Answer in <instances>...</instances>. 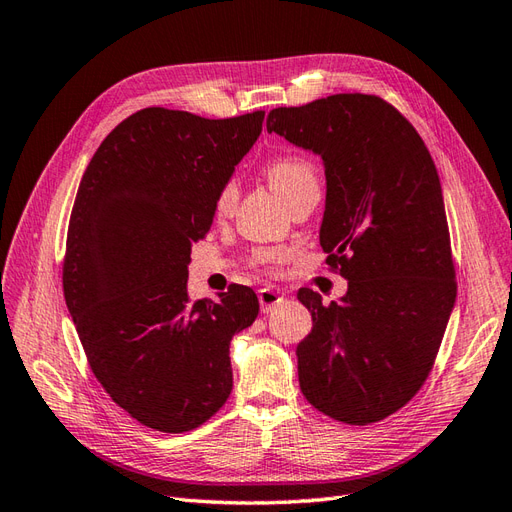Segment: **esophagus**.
<instances>
[{"label": "esophagus", "mask_w": 512, "mask_h": 512, "mask_svg": "<svg viewBox=\"0 0 512 512\" xmlns=\"http://www.w3.org/2000/svg\"><path fill=\"white\" fill-rule=\"evenodd\" d=\"M257 298H259V307H261V311H264V313L272 311L274 307L283 303L281 292L270 290V287H264V290H259V292H257Z\"/></svg>", "instance_id": "34e87169"}]
</instances>
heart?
<instances>
[{"mask_svg": "<svg viewBox=\"0 0 512 512\" xmlns=\"http://www.w3.org/2000/svg\"><path fill=\"white\" fill-rule=\"evenodd\" d=\"M266 177L283 201L292 199L300 190L318 186L316 162L298 153L274 157L266 166ZM235 201H238V183L229 179L222 183L214 196V216L227 218L233 212ZM287 259H290V251H285V248H264V251L253 253L251 264L255 270L264 274H277Z\"/></svg>", "mask_w": 512, "mask_h": 512, "instance_id": "obj_1", "label": "heart"}]
</instances>
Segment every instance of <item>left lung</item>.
Segmentation results:
<instances>
[{
    "label": "left lung",
    "mask_w": 512,
    "mask_h": 512,
    "mask_svg": "<svg viewBox=\"0 0 512 512\" xmlns=\"http://www.w3.org/2000/svg\"><path fill=\"white\" fill-rule=\"evenodd\" d=\"M266 127L322 155L320 244L348 279L342 303L298 290L313 318L296 348L300 391L337 422L376 424L426 383L456 300L435 162L415 127L376 95L274 108Z\"/></svg>",
    "instance_id": "8db88e82"
}]
</instances>
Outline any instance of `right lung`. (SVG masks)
Segmentation results:
<instances>
[{
    "label": "right lung",
    "instance_id": "1",
    "mask_svg": "<svg viewBox=\"0 0 512 512\" xmlns=\"http://www.w3.org/2000/svg\"><path fill=\"white\" fill-rule=\"evenodd\" d=\"M264 116L138 110L99 144L77 188L64 300L95 378L147 428H199L233 389L229 342L255 322L257 296L229 285L216 303H192L188 261Z\"/></svg>",
    "mask_w": 512,
    "mask_h": 512
}]
</instances>
